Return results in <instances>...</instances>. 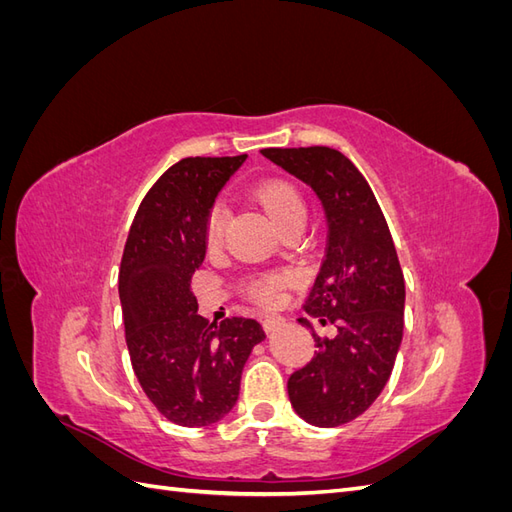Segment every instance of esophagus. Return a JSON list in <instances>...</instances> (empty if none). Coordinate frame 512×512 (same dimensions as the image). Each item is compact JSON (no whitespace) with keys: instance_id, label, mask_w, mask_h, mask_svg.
<instances>
[{"instance_id":"1","label":"esophagus","mask_w":512,"mask_h":512,"mask_svg":"<svg viewBox=\"0 0 512 512\" xmlns=\"http://www.w3.org/2000/svg\"><path fill=\"white\" fill-rule=\"evenodd\" d=\"M282 322H284L282 316H265V318H262V327H265V331H273V329L280 327Z\"/></svg>"}]
</instances>
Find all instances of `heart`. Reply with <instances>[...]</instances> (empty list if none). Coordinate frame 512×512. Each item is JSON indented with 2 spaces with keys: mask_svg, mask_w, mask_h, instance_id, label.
I'll return each mask as SVG.
<instances>
[{
  "mask_svg": "<svg viewBox=\"0 0 512 512\" xmlns=\"http://www.w3.org/2000/svg\"><path fill=\"white\" fill-rule=\"evenodd\" d=\"M256 198L265 207L271 218L284 230L297 224H305L307 220V203L299 190V185L284 177H269L256 183ZM228 224V207L222 198L215 200L207 213L205 237L211 247H218L224 241V232ZM292 275L286 271H269L247 277L245 288L250 297L260 305H275L282 299L284 288L290 284Z\"/></svg>",
  "mask_w": 512,
  "mask_h": 512,
  "instance_id": "obj_1",
  "label": "heart"
}]
</instances>
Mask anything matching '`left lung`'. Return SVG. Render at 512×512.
Masks as SVG:
<instances>
[{
  "instance_id": "left-lung-1",
  "label": "left lung",
  "mask_w": 512,
  "mask_h": 512,
  "mask_svg": "<svg viewBox=\"0 0 512 512\" xmlns=\"http://www.w3.org/2000/svg\"><path fill=\"white\" fill-rule=\"evenodd\" d=\"M260 151L312 185L327 213V254L305 312L335 324L337 333L329 339L312 331L318 350L288 378V397L307 423L344 425L382 393L401 346L406 286L395 243L369 183L342 151L322 145Z\"/></svg>"
}]
</instances>
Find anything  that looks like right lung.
<instances>
[{"instance_id":"1","label":"right lung","mask_w":512,"mask_h":512,"mask_svg":"<svg viewBox=\"0 0 512 512\" xmlns=\"http://www.w3.org/2000/svg\"><path fill=\"white\" fill-rule=\"evenodd\" d=\"M245 158L170 166L145 194L123 247L119 299L132 369L158 412L183 427L211 425L232 410L247 356L265 339L254 318L209 322L192 292L207 213Z\"/></svg>"}]
</instances>
